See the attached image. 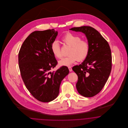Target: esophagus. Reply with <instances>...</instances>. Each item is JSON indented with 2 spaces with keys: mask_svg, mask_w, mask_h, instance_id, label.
Masks as SVG:
<instances>
[{
  "mask_svg": "<svg viewBox=\"0 0 128 128\" xmlns=\"http://www.w3.org/2000/svg\"><path fill=\"white\" fill-rule=\"evenodd\" d=\"M68 69H69V70H70V72L72 71V68H71V66H68Z\"/></svg>",
  "mask_w": 128,
  "mask_h": 128,
  "instance_id": "esophagus-1",
  "label": "esophagus"
}]
</instances>
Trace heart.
I'll return each mask as SVG.
<instances>
[{
    "mask_svg": "<svg viewBox=\"0 0 128 128\" xmlns=\"http://www.w3.org/2000/svg\"><path fill=\"white\" fill-rule=\"evenodd\" d=\"M63 43L70 46L68 56L66 57L58 62L60 66H69L77 60L81 62L87 58L89 52L88 42L85 40L71 33H68L62 38ZM51 51L56 58H60L62 54L58 42L55 41L51 45Z\"/></svg>",
    "mask_w": 128,
    "mask_h": 128,
    "instance_id": "heart-1",
    "label": "heart"
}]
</instances>
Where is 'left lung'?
Instances as JSON below:
<instances>
[{
  "label": "left lung",
  "instance_id": "left-lung-1",
  "mask_svg": "<svg viewBox=\"0 0 128 128\" xmlns=\"http://www.w3.org/2000/svg\"><path fill=\"white\" fill-rule=\"evenodd\" d=\"M84 33L89 44V52L79 65L72 70L78 76L76 87L80 94L92 97L99 93L108 80L112 69L111 50L108 43L100 34L90 26L70 29Z\"/></svg>",
  "mask_w": 128,
  "mask_h": 128
}]
</instances>
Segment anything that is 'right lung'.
I'll use <instances>...</instances> for the list:
<instances>
[{"instance_id":"1","label":"right lung","mask_w":128,"mask_h":128,"mask_svg":"<svg viewBox=\"0 0 128 128\" xmlns=\"http://www.w3.org/2000/svg\"><path fill=\"white\" fill-rule=\"evenodd\" d=\"M58 32L54 29L31 33L24 41L18 54L20 73L31 95L42 102H49L58 96L62 80L69 73L66 66L50 72L58 62L51 45Z\"/></svg>"}]
</instances>
